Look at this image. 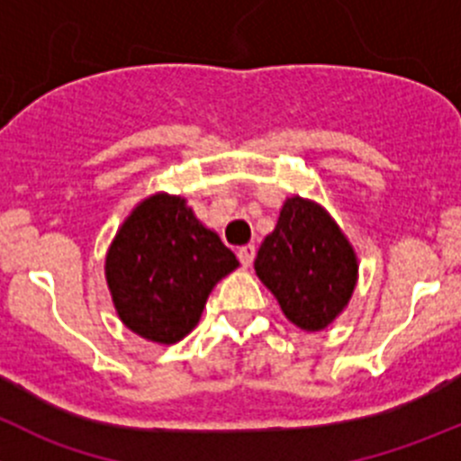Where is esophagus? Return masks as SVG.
Wrapping results in <instances>:
<instances>
[{"instance_id": "obj_1", "label": "esophagus", "mask_w": 461, "mask_h": 461, "mask_svg": "<svg viewBox=\"0 0 461 461\" xmlns=\"http://www.w3.org/2000/svg\"><path fill=\"white\" fill-rule=\"evenodd\" d=\"M238 258L244 267H251L253 265V258H256V247L253 244H247V247H240L238 249Z\"/></svg>"}]
</instances>
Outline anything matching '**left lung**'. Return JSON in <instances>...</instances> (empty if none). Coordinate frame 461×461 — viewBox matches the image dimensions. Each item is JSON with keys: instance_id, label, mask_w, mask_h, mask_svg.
Returning a JSON list of instances; mask_svg holds the SVG:
<instances>
[{"instance_id": "obj_1", "label": "left lung", "mask_w": 461, "mask_h": 461, "mask_svg": "<svg viewBox=\"0 0 461 461\" xmlns=\"http://www.w3.org/2000/svg\"><path fill=\"white\" fill-rule=\"evenodd\" d=\"M256 274L285 317L317 332L346 310L357 285V256L339 223L321 203L294 194L260 244Z\"/></svg>"}]
</instances>
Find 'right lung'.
<instances>
[{
  "label": "right lung",
  "mask_w": 461,
  "mask_h": 461,
  "mask_svg": "<svg viewBox=\"0 0 461 461\" xmlns=\"http://www.w3.org/2000/svg\"><path fill=\"white\" fill-rule=\"evenodd\" d=\"M238 267L183 196L156 192L117 228L104 271L120 321L169 346L194 330L214 285Z\"/></svg>",
  "instance_id": "1"
}]
</instances>
